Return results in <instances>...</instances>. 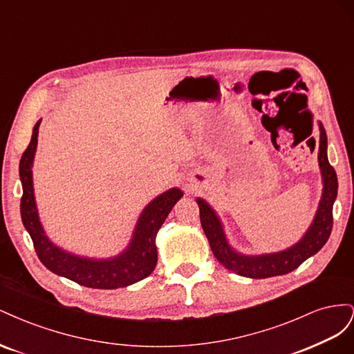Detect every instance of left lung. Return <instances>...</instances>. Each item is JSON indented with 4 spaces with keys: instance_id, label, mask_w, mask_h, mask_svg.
<instances>
[{
    "instance_id": "8db88e82",
    "label": "left lung",
    "mask_w": 354,
    "mask_h": 354,
    "mask_svg": "<svg viewBox=\"0 0 354 354\" xmlns=\"http://www.w3.org/2000/svg\"><path fill=\"white\" fill-rule=\"evenodd\" d=\"M320 127V143H319V167L324 177V194L319 203V209L313 224L310 226L304 238L289 250L276 254L246 257L234 252L223 233V226L208 203L203 199H196L201 214V224L205 232L212 254L226 267V269L252 279H266V277L286 274L295 270L304 263L308 257L316 254L326 243L334 218H332V205L337 198L338 180L334 167L329 164L326 155V133L322 124Z\"/></svg>"
}]
</instances>
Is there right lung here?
Instances as JSON below:
<instances>
[{
  "instance_id": "1",
  "label": "right lung",
  "mask_w": 354,
  "mask_h": 354,
  "mask_svg": "<svg viewBox=\"0 0 354 354\" xmlns=\"http://www.w3.org/2000/svg\"><path fill=\"white\" fill-rule=\"evenodd\" d=\"M38 121L32 131L30 143L20 159L19 174L22 180L24 195L20 199V214L24 226L30 234L39 261L48 270L77 282L82 286L95 289L124 288L151 274L156 266L158 251L155 245L156 233L173 209L176 202L183 196L180 189H171L153 199L142 212L136 226L133 241L128 250L112 260H88L68 254L53 245L44 234L38 218L34 186H32V160L38 142Z\"/></svg>"
}]
</instances>
